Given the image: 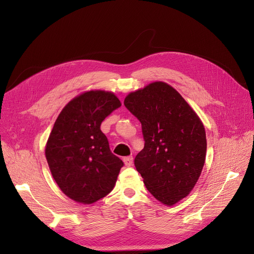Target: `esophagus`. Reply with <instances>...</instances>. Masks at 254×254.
<instances>
[{
    "label": "esophagus",
    "instance_id": "1",
    "mask_svg": "<svg viewBox=\"0 0 254 254\" xmlns=\"http://www.w3.org/2000/svg\"><path fill=\"white\" fill-rule=\"evenodd\" d=\"M124 163L127 167H130L132 165V156H127L124 158Z\"/></svg>",
    "mask_w": 254,
    "mask_h": 254
}]
</instances>
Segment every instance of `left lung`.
I'll return each mask as SVG.
<instances>
[{"label":"left lung","instance_id":"8db88e82","mask_svg":"<svg viewBox=\"0 0 254 254\" xmlns=\"http://www.w3.org/2000/svg\"><path fill=\"white\" fill-rule=\"evenodd\" d=\"M125 106L139 119L145 141L135 167L149 192L173 206L192 190L205 164L201 119L176 89L162 81L130 92Z\"/></svg>","mask_w":254,"mask_h":254}]
</instances>
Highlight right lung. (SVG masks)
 Here are the masks:
<instances>
[{
	"mask_svg": "<svg viewBox=\"0 0 254 254\" xmlns=\"http://www.w3.org/2000/svg\"><path fill=\"white\" fill-rule=\"evenodd\" d=\"M120 106L113 92L86 91L65 105L52 127L45 148L50 172L78 203L92 204L110 193L124 167L101 130L103 120Z\"/></svg>",
	"mask_w": 254,
	"mask_h": 254,
	"instance_id": "obj_1",
	"label": "right lung"
}]
</instances>
